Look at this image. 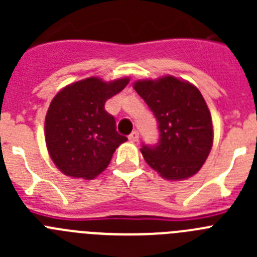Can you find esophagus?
Returning <instances> with one entry per match:
<instances>
[{
  "label": "esophagus",
  "mask_w": 257,
  "mask_h": 257,
  "mask_svg": "<svg viewBox=\"0 0 257 257\" xmlns=\"http://www.w3.org/2000/svg\"><path fill=\"white\" fill-rule=\"evenodd\" d=\"M128 140L133 143L138 142V140H139V133H138V131H133V133L128 135Z\"/></svg>",
  "instance_id": "1"
}]
</instances>
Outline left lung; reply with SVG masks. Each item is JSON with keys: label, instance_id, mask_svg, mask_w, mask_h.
<instances>
[{"label": "left lung", "instance_id": "1", "mask_svg": "<svg viewBox=\"0 0 257 257\" xmlns=\"http://www.w3.org/2000/svg\"><path fill=\"white\" fill-rule=\"evenodd\" d=\"M160 131L156 145L143 144L145 162L169 180H184L201 170L212 147L210 110L196 86L172 76L134 83Z\"/></svg>", "mask_w": 257, "mask_h": 257}]
</instances>
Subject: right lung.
I'll return each mask as SVG.
<instances>
[{"label":"right lung","mask_w":257,"mask_h":257,"mask_svg":"<svg viewBox=\"0 0 257 257\" xmlns=\"http://www.w3.org/2000/svg\"><path fill=\"white\" fill-rule=\"evenodd\" d=\"M127 83L128 78L103 82L90 77L67 86L52 99L45 119L46 147L63 174L94 179L105 170L115 149L126 142L104 105Z\"/></svg>","instance_id":"add662e5"}]
</instances>
